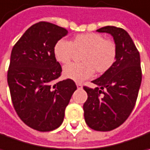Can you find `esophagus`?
Returning a JSON list of instances; mask_svg holds the SVG:
<instances>
[{
    "label": "esophagus",
    "instance_id": "1",
    "mask_svg": "<svg viewBox=\"0 0 150 150\" xmlns=\"http://www.w3.org/2000/svg\"><path fill=\"white\" fill-rule=\"evenodd\" d=\"M76 84H77V87H78V88H79V89H80V88H83V84H82V83H77Z\"/></svg>",
    "mask_w": 150,
    "mask_h": 150
}]
</instances>
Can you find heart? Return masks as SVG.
I'll return each mask as SVG.
<instances>
[{
	"mask_svg": "<svg viewBox=\"0 0 150 150\" xmlns=\"http://www.w3.org/2000/svg\"><path fill=\"white\" fill-rule=\"evenodd\" d=\"M75 52H83L80 57L83 62L66 66L63 73L66 78L80 82L92 77L94 71L107 72L116 62L117 48L113 40L97 33L78 34L70 42L60 40L54 46V56L62 64L69 63Z\"/></svg>",
	"mask_w": 150,
	"mask_h": 150,
	"instance_id": "1",
	"label": "heart"
}]
</instances>
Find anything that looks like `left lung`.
Returning a JSON list of instances; mask_svg holds the SVG:
<instances>
[{"label": "left lung", "mask_w": 150, "mask_h": 150, "mask_svg": "<svg viewBox=\"0 0 150 150\" xmlns=\"http://www.w3.org/2000/svg\"><path fill=\"white\" fill-rule=\"evenodd\" d=\"M99 33L110 34L116 45L113 67L92 81L94 88L84 86L88 99L83 104L87 125L95 131H111L130 116L138 99L142 81L140 56L130 35L122 28L105 26Z\"/></svg>", "instance_id": "left-lung-1"}]
</instances>
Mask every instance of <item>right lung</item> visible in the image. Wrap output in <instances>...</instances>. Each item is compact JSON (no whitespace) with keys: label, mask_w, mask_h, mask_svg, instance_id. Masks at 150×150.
<instances>
[{"label":"right lung","mask_w":150,"mask_h":150,"mask_svg":"<svg viewBox=\"0 0 150 150\" xmlns=\"http://www.w3.org/2000/svg\"><path fill=\"white\" fill-rule=\"evenodd\" d=\"M67 30L48 22L28 28L11 50L7 83L11 101L20 119L34 130L52 131L63 122L76 83L70 79L56 80L62 67L54 46Z\"/></svg>","instance_id":"1"}]
</instances>
